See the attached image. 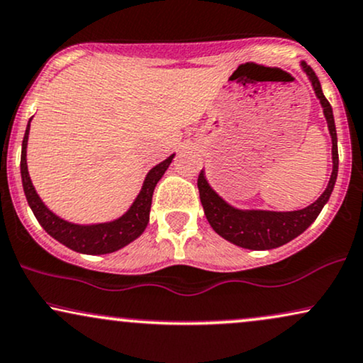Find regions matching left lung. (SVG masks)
<instances>
[{"label": "left lung", "mask_w": 363, "mask_h": 363, "mask_svg": "<svg viewBox=\"0 0 363 363\" xmlns=\"http://www.w3.org/2000/svg\"><path fill=\"white\" fill-rule=\"evenodd\" d=\"M303 72L310 79L313 91L318 97L323 114L328 124L330 136H332V161L333 169L330 174L328 185L323 194L315 200L311 205L301 210H291V212H276V210H262V208H237L234 205L222 199L216 190L210 186V183L205 177L202 169L199 174V191L200 202H202L205 217L212 229L218 235L223 237L229 242L239 245V247L250 249V250H269L281 247L288 244L289 240L296 239L299 234H303L316 217L320 216L321 208L325 207L326 202L332 195L335 182L338 174V146H337V128H335L333 109L330 102L326 101L321 91V84L316 74L313 72L306 62H301Z\"/></svg>", "instance_id": "1"}]
</instances>
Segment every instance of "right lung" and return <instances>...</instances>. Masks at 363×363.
I'll use <instances>...</instances> for the list:
<instances>
[{
	"instance_id": "add662e5",
	"label": "right lung",
	"mask_w": 363,
	"mask_h": 363,
	"mask_svg": "<svg viewBox=\"0 0 363 363\" xmlns=\"http://www.w3.org/2000/svg\"><path fill=\"white\" fill-rule=\"evenodd\" d=\"M30 123L31 119L28 121L23 145H21V183H23L26 202H28L31 212L37 217L38 223L43 227L45 232L60 244H64L65 247L80 254H89V256L116 252V250L126 247L128 244L136 240L145 232L147 222H150V210L155 186L168 169L169 163L174 158V153L147 172L140 194H138L134 202L131 203V207L123 216L109 222L75 223L53 213L43 203V200L40 199L37 190H35L33 183H31L28 164H26V146H28Z\"/></svg>"
}]
</instances>
